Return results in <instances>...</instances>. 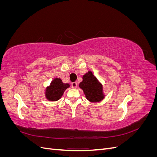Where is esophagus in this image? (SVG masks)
Masks as SVG:
<instances>
[{"label": "esophagus", "instance_id": "esophagus-1", "mask_svg": "<svg viewBox=\"0 0 157 157\" xmlns=\"http://www.w3.org/2000/svg\"><path fill=\"white\" fill-rule=\"evenodd\" d=\"M71 86H72L73 88H76L77 87V82H74L71 83Z\"/></svg>", "mask_w": 157, "mask_h": 157}]
</instances>
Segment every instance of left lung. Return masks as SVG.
<instances>
[{
  "label": "left lung",
  "instance_id": "left-lung-1",
  "mask_svg": "<svg viewBox=\"0 0 157 157\" xmlns=\"http://www.w3.org/2000/svg\"><path fill=\"white\" fill-rule=\"evenodd\" d=\"M86 99L90 102H99L105 98L103 86L91 71H88L82 77V81L79 84Z\"/></svg>",
  "mask_w": 157,
  "mask_h": 157
}]
</instances>
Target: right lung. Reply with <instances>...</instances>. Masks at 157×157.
<instances>
[{"label":"right lung","mask_w":157,"mask_h":157,"mask_svg":"<svg viewBox=\"0 0 157 157\" xmlns=\"http://www.w3.org/2000/svg\"><path fill=\"white\" fill-rule=\"evenodd\" d=\"M69 84H64L62 80L55 78L46 90V98L49 101H58L63 96L65 90L69 87Z\"/></svg>","instance_id":"right-lung-1"}]
</instances>
